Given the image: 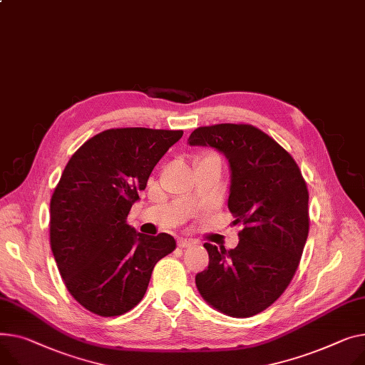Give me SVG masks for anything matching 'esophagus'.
<instances>
[{
    "mask_svg": "<svg viewBox=\"0 0 365 365\" xmlns=\"http://www.w3.org/2000/svg\"><path fill=\"white\" fill-rule=\"evenodd\" d=\"M197 244V242L195 240H193V239H179L178 240V247L179 248H187V247H190V245H195Z\"/></svg>",
    "mask_w": 365,
    "mask_h": 365,
    "instance_id": "esophagus-1",
    "label": "esophagus"
}]
</instances>
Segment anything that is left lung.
I'll return each mask as SVG.
<instances>
[{
    "label": "left lung",
    "instance_id": "obj_1",
    "mask_svg": "<svg viewBox=\"0 0 365 365\" xmlns=\"http://www.w3.org/2000/svg\"><path fill=\"white\" fill-rule=\"evenodd\" d=\"M190 147L225 154L230 168L227 207L242 225L235 250L204 244L210 264L195 277L217 311L247 319L269 308L292 280L309 229L308 189L290 154L251 125L193 130Z\"/></svg>",
    "mask_w": 365,
    "mask_h": 365
}]
</instances>
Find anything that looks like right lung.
I'll use <instances>...</instances> for the list:
<instances>
[{"mask_svg": "<svg viewBox=\"0 0 365 365\" xmlns=\"http://www.w3.org/2000/svg\"><path fill=\"white\" fill-rule=\"evenodd\" d=\"M182 130L108 129L71 155L50 204V244L70 295L115 317L143 298L154 265L176 248L167 233L147 236L128 214L155 164Z\"/></svg>", "mask_w": 365, "mask_h": 365, "instance_id": "1", "label": "right lung"}]
</instances>
